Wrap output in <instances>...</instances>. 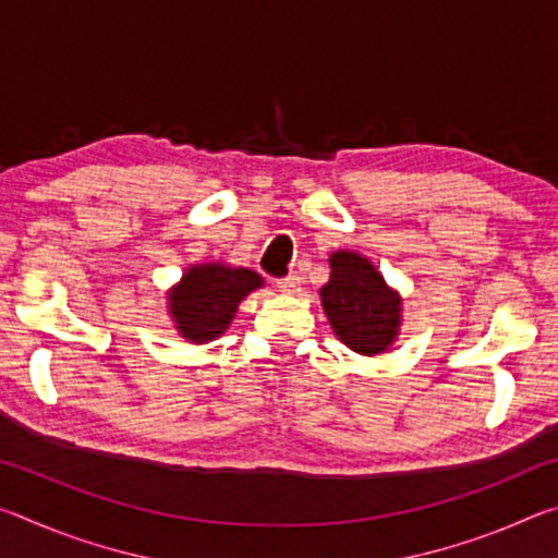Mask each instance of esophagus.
I'll return each mask as SVG.
<instances>
[{"label": "esophagus", "mask_w": 558, "mask_h": 558, "mask_svg": "<svg viewBox=\"0 0 558 558\" xmlns=\"http://www.w3.org/2000/svg\"><path fill=\"white\" fill-rule=\"evenodd\" d=\"M276 288H278L280 292H286V295H295V292L300 290V278H298V276L280 278V280H276Z\"/></svg>", "instance_id": "34e87169"}]
</instances>
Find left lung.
<instances>
[{
  "mask_svg": "<svg viewBox=\"0 0 558 558\" xmlns=\"http://www.w3.org/2000/svg\"><path fill=\"white\" fill-rule=\"evenodd\" d=\"M323 310L339 342L362 356L386 354L401 335L403 300L362 253H329V280L319 288Z\"/></svg>",
  "mask_w": 558,
  "mask_h": 558,
  "instance_id": "left-lung-1",
  "label": "left lung"
}]
</instances>
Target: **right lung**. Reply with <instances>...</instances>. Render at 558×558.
Wrapping results in <instances>:
<instances>
[{"label":"right lung","instance_id":"obj_1","mask_svg":"<svg viewBox=\"0 0 558 558\" xmlns=\"http://www.w3.org/2000/svg\"><path fill=\"white\" fill-rule=\"evenodd\" d=\"M258 288L263 278L248 268L226 266L223 260L194 263L167 290V315L186 342H214L229 329L241 302Z\"/></svg>","mask_w":558,"mask_h":558}]
</instances>
